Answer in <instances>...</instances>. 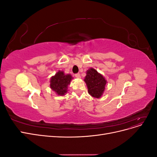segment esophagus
<instances>
[{"label": "esophagus", "mask_w": 157, "mask_h": 157, "mask_svg": "<svg viewBox=\"0 0 157 157\" xmlns=\"http://www.w3.org/2000/svg\"><path fill=\"white\" fill-rule=\"evenodd\" d=\"M75 77H76V78H80V73H77V74H75Z\"/></svg>", "instance_id": "34e87169"}]
</instances>
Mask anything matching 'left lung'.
Returning <instances> with one entry per match:
<instances>
[{
  "label": "left lung",
  "mask_w": 157,
  "mask_h": 157,
  "mask_svg": "<svg viewBox=\"0 0 157 157\" xmlns=\"http://www.w3.org/2000/svg\"><path fill=\"white\" fill-rule=\"evenodd\" d=\"M84 81L87 85L89 94L96 98L101 96L107 81L101 74L98 73L94 69L90 68L87 71Z\"/></svg>",
  "instance_id": "obj_1"
}]
</instances>
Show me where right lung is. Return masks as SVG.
<instances>
[{
  "label": "right lung",
  "instance_id": "1",
  "mask_svg": "<svg viewBox=\"0 0 157 157\" xmlns=\"http://www.w3.org/2000/svg\"><path fill=\"white\" fill-rule=\"evenodd\" d=\"M73 77L71 75H65L63 71H59L50 80V88L59 96H63L67 92L68 85Z\"/></svg>",
  "mask_w": 157,
  "mask_h": 157
}]
</instances>
